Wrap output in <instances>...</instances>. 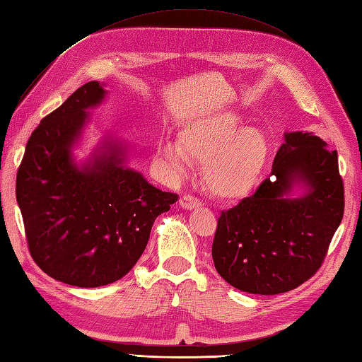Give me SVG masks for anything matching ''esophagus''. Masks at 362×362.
Listing matches in <instances>:
<instances>
[{
	"mask_svg": "<svg viewBox=\"0 0 362 362\" xmlns=\"http://www.w3.org/2000/svg\"><path fill=\"white\" fill-rule=\"evenodd\" d=\"M180 206L182 209H187V211H192V209L202 206V202H199V199L194 195H182L180 198Z\"/></svg>",
	"mask_w": 362,
	"mask_h": 362,
	"instance_id": "34e87169",
	"label": "esophagus"
}]
</instances>
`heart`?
<instances>
[{
	"instance_id": "b5f03b06",
	"label": "heart",
	"mask_w": 362,
	"mask_h": 362,
	"mask_svg": "<svg viewBox=\"0 0 362 362\" xmlns=\"http://www.w3.org/2000/svg\"><path fill=\"white\" fill-rule=\"evenodd\" d=\"M269 155L267 134L243 127L234 111H216L184 125L178 142L164 141L156 158L172 175L187 170L190 158L203 160L202 175L211 194L223 199L242 198L254 189Z\"/></svg>"
}]
</instances>
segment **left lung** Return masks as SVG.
I'll use <instances>...</instances> for the list:
<instances>
[{
  "label": "left lung",
  "mask_w": 362,
  "mask_h": 362,
  "mask_svg": "<svg viewBox=\"0 0 362 362\" xmlns=\"http://www.w3.org/2000/svg\"><path fill=\"white\" fill-rule=\"evenodd\" d=\"M308 192L288 199L294 183ZM344 215L338 153L313 133H285L272 170L254 195L218 216L212 259L240 291L280 294L322 267Z\"/></svg>",
  "instance_id": "1"
}]
</instances>
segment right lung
Wrapping results in <instances>:
<instances>
[{
  "label": "right lung",
  "instance_id": "obj_1",
  "mask_svg": "<svg viewBox=\"0 0 362 362\" xmlns=\"http://www.w3.org/2000/svg\"><path fill=\"white\" fill-rule=\"evenodd\" d=\"M105 90L88 82L32 132L17 173V202L32 259L47 276L80 288L122 279L139 260L156 216L178 195L151 186L124 165V148L107 141L91 163L71 156Z\"/></svg>",
  "mask_w": 362,
  "mask_h": 362
}]
</instances>
